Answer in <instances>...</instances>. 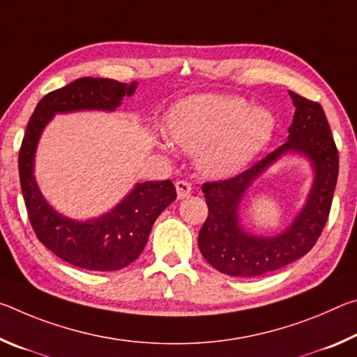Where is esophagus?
<instances>
[{"mask_svg": "<svg viewBox=\"0 0 357 357\" xmlns=\"http://www.w3.org/2000/svg\"><path fill=\"white\" fill-rule=\"evenodd\" d=\"M176 192H178V198H185V197H189L190 195V192H192V185H190V183H187V181H184V179H179V181H176Z\"/></svg>", "mask_w": 357, "mask_h": 357, "instance_id": "1", "label": "esophagus"}]
</instances>
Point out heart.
I'll use <instances>...</instances> for the list:
<instances>
[{"instance_id": "obj_1", "label": "heart", "mask_w": 357, "mask_h": 357, "mask_svg": "<svg viewBox=\"0 0 357 357\" xmlns=\"http://www.w3.org/2000/svg\"><path fill=\"white\" fill-rule=\"evenodd\" d=\"M173 142L197 153L198 168L213 178H227L249 164L275 129L268 108L250 107L236 96L198 94L181 100L168 118ZM170 143L164 142L162 148Z\"/></svg>"}]
</instances>
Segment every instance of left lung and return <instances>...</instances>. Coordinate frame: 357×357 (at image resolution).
<instances>
[{
    "mask_svg": "<svg viewBox=\"0 0 357 357\" xmlns=\"http://www.w3.org/2000/svg\"><path fill=\"white\" fill-rule=\"evenodd\" d=\"M296 107L288 140L258 160L249 170L225 181L204 183L202 190L209 209L198 233L204 259L220 273L234 277L268 274L304 257L321 234L331 213L338 176V153L323 107L289 91ZM299 152L309 158L316 179L306 206L295 222L277 237H255L238 222V204L245 190L280 155Z\"/></svg>",
    "mask_w": 357,
    "mask_h": 357,
    "instance_id": "left-lung-1",
    "label": "left lung"
}]
</instances>
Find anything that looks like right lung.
Wrapping results in <instances>:
<instances>
[{"label": "right lung", "instance_id": "add662e5", "mask_svg": "<svg viewBox=\"0 0 357 357\" xmlns=\"http://www.w3.org/2000/svg\"><path fill=\"white\" fill-rule=\"evenodd\" d=\"M137 82L119 83L112 78H77L45 94L28 121L19 153L22 193L36 236L64 261L88 271H118L143 252L151 228L168 204L176 200L170 179L135 184L123 202L98 219L78 222L58 214L42 197L34 179V154L42 130L55 113L78 110L113 112Z\"/></svg>", "mask_w": 357, "mask_h": 357}]
</instances>
